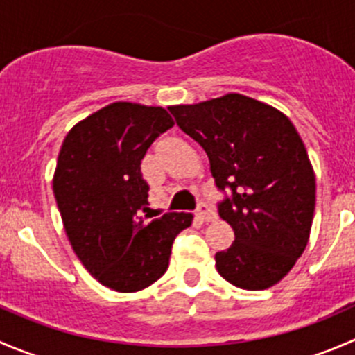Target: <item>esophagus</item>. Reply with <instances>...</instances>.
Listing matches in <instances>:
<instances>
[{
    "label": "esophagus",
    "mask_w": 355,
    "mask_h": 355,
    "mask_svg": "<svg viewBox=\"0 0 355 355\" xmlns=\"http://www.w3.org/2000/svg\"><path fill=\"white\" fill-rule=\"evenodd\" d=\"M196 216L202 221H213L216 220V211H214L207 202H200L198 209H196Z\"/></svg>",
    "instance_id": "obj_1"
}]
</instances>
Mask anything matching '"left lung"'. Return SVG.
<instances>
[{
    "label": "left lung",
    "mask_w": 355,
    "mask_h": 355,
    "mask_svg": "<svg viewBox=\"0 0 355 355\" xmlns=\"http://www.w3.org/2000/svg\"><path fill=\"white\" fill-rule=\"evenodd\" d=\"M170 113L202 146L223 192L218 213L235 241L214 256L218 273L244 290L278 284L306 249L316 204L313 166L292 121L242 94Z\"/></svg>",
    "instance_id": "1"
}]
</instances>
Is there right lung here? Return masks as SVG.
<instances>
[{
    "mask_svg": "<svg viewBox=\"0 0 355 355\" xmlns=\"http://www.w3.org/2000/svg\"><path fill=\"white\" fill-rule=\"evenodd\" d=\"M175 125L166 110L113 103L75 125L63 141L53 192L65 232L85 270L105 287L137 292L170 264L171 245L191 213H164L151 223L141 161Z\"/></svg>",
    "mask_w": 355,
    "mask_h": 355,
    "instance_id": "obj_1",
    "label": "right lung"
}]
</instances>
